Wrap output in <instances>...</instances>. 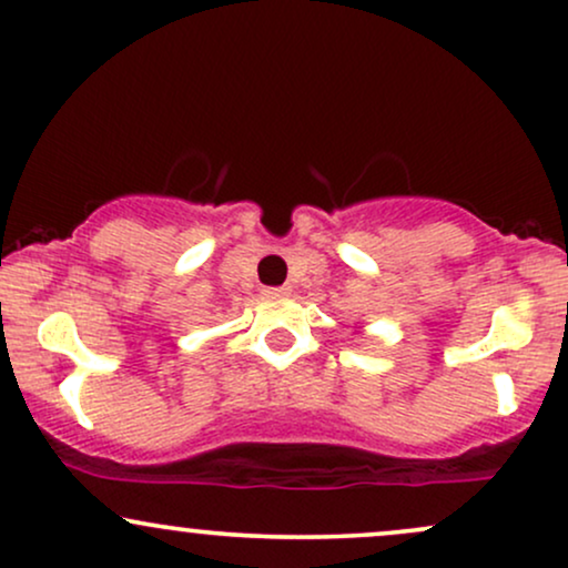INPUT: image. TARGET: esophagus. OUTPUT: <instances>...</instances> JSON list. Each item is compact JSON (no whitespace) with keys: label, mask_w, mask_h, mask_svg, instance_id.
Instances as JSON below:
<instances>
[{"label":"esophagus","mask_w":568,"mask_h":568,"mask_svg":"<svg viewBox=\"0 0 568 568\" xmlns=\"http://www.w3.org/2000/svg\"><path fill=\"white\" fill-rule=\"evenodd\" d=\"M291 288H285V285H280V288H264L262 293L266 298H277V296H285V293H288Z\"/></svg>","instance_id":"obj_1"}]
</instances>
